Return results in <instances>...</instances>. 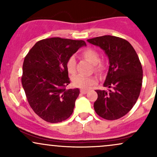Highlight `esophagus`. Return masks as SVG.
<instances>
[{"instance_id":"1","label":"esophagus","mask_w":157,"mask_h":157,"mask_svg":"<svg viewBox=\"0 0 157 157\" xmlns=\"http://www.w3.org/2000/svg\"><path fill=\"white\" fill-rule=\"evenodd\" d=\"M87 92H88V91H86V90H84V89H81L80 90V93L82 94H86Z\"/></svg>"}]
</instances>
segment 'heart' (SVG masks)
<instances>
[{
    "label": "heart",
    "instance_id": "heart-1",
    "mask_svg": "<svg viewBox=\"0 0 157 157\" xmlns=\"http://www.w3.org/2000/svg\"><path fill=\"white\" fill-rule=\"evenodd\" d=\"M82 56L84 58H86L91 64L94 65V70L97 72H102L104 70V64L101 62H99L100 57L99 54L96 50L93 48H86L82 52ZM66 68L68 73L73 74L76 71V60H75V56H71L68 59L66 63ZM73 83L77 87L81 88V89H90L94 84L96 82V78L94 77H86L83 75H76L72 79Z\"/></svg>",
    "mask_w": 157,
    "mask_h": 157
}]
</instances>
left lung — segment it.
<instances>
[{
  "mask_svg": "<svg viewBox=\"0 0 157 157\" xmlns=\"http://www.w3.org/2000/svg\"><path fill=\"white\" fill-rule=\"evenodd\" d=\"M87 41L102 48L109 61L103 83L109 89L96 90L98 97L94 108L103 119L117 120L130 111L140 96L142 83L141 63L130 43L120 37L104 35Z\"/></svg>",
  "mask_w": 157,
  "mask_h": 157,
  "instance_id": "obj_1",
  "label": "left lung"
}]
</instances>
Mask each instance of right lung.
Returning <instances> with one entry per match:
<instances>
[{
  "label": "right lung",
  "instance_id": "1",
  "mask_svg": "<svg viewBox=\"0 0 157 157\" xmlns=\"http://www.w3.org/2000/svg\"><path fill=\"white\" fill-rule=\"evenodd\" d=\"M86 46L83 40L52 37L36 43L25 57L23 88L32 110L45 121L57 123L72 114L80 90L66 89L70 83L66 63Z\"/></svg>",
  "mask_w": 157,
  "mask_h": 157
}]
</instances>
